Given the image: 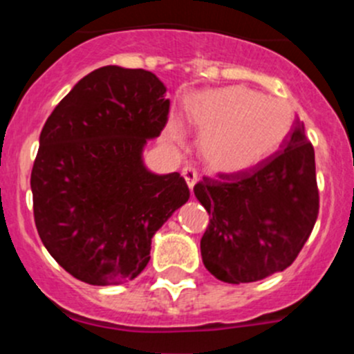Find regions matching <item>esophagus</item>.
<instances>
[{"instance_id":"obj_1","label":"esophagus","mask_w":354,"mask_h":354,"mask_svg":"<svg viewBox=\"0 0 354 354\" xmlns=\"http://www.w3.org/2000/svg\"><path fill=\"white\" fill-rule=\"evenodd\" d=\"M181 174H183V178H185V181H187L188 188H190V190H194L195 183H197V180H198L197 171H195L192 166H185L183 171H181Z\"/></svg>"}]
</instances>
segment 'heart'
I'll use <instances>...</instances> for the list:
<instances>
[{"label":"heart","mask_w":354,"mask_h":354,"mask_svg":"<svg viewBox=\"0 0 354 354\" xmlns=\"http://www.w3.org/2000/svg\"><path fill=\"white\" fill-rule=\"evenodd\" d=\"M188 121L202 133L198 154L210 171L238 174L253 169L283 147L292 111L245 85L200 92L188 104Z\"/></svg>","instance_id":"heart-1"}]
</instances>
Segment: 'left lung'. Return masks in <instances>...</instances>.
<instances>
[{"label":"left lung","mask_w":354,"mask_h":354,"mask_svg":"<svg viewBox=\"0 0 354 354\" xmlns=\"http://www.w3.org/2000/svg\"><path fill=\"white\" fill-rule=\"evenodd\" d=\"M194 192L210 216L200 252L214 277L241 284L284 270L319 216L315 152L303 123L296 120L283 149L262 164L203 178Z\"/></svg>","instance_id":"8db88e82"}]
</instances>
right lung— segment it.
<instances>
[{"label": "right lung", "mask_w": 354, "mask_h": 354, "mask_svg": "<svg viewBox=\"0 0 354 354\" xmlns=\"http://www.w3.org/2000/svg\"><path fill=\"white\" fill-rule=\"evenodd\" d=\"M167 114L166 87L152 71L109 65L85 75L46 121L30 176L35 227L78 281L135 279L156 231L190 198L180 173L144 164Z\"/></svg>", "instance_id": "add662e5"}]
</instances>
